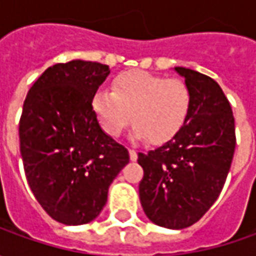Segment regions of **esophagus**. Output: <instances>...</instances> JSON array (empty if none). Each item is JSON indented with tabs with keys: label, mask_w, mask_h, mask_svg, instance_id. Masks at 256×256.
Wrapping results in <instances>:
<instances>
[{
	"label": "esophagus",
	"mask_w": 256,
	"mask_h": 256,
	"mask_svg": "<svg viewBox=\"0 0 256 256\" xmlns=\"http://www.w3.org/2000/svg\"><path fill=\"white\" fill-rule=\"evenodd\" d=\"M130 160L131 161H136L138 160V154H136L135 150H130Z\"/></svg>",
	"instance_id": "34e87169"
}]
</instances>
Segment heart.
Returning <instances> with one entry per match:
<instances>
[{
  "label": "heart",
  "mask_w": 256,
  "mask_h": 256,
  "mask_svg": "<svg viewBox=\"0 0 256 256\" xmlns=\"http://www.w3.org/2000/svg\"><path fill=\"white\" fill-rule=\"evenodd\" d=\"M91 106L108 136L118 138L132 121L136 140L162 145L178 136L188 122L192 94L181 80L126 71L114 78L112 91L96 90Z\"/></svg>",
  "instance_id": "obj_1"
}]
</instances>
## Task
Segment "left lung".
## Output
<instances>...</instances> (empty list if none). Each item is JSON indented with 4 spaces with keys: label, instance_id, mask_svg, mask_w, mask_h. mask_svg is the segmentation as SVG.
<instances>
[{
    "label": "left lung",
    "instance_id": "8db88e82",
    "mask_svg": "<svg viewBox=\"0 0 256 256\" xmlns=\"http://www.w3.org/2000/svg\"><path fill=\"white\" fill-rule=\"evenodd\" d=\"M175 71L191 90V116L172 141L138 154L140 200L154 224L182 230L200 221L220 196L236 138L231 105L218 82L190 68Z\"/></svg>",
    "mask_w": 256,
    "mask_h": 256
}]
</instances>
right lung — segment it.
<instances>
[{
  "label": "right lung",
  "mask_w": 256,
  "mask_h": 256,
  "mask_svg": "<svg viewBox=\"0 0 256 256\" xmlns=\"http://www.w3.org/2000/svg\"><path fill=\"white\" fill-rule=\"evenodd\" d=\"M110 66L74 60L46 68L26 94L20 151L31 191L55 221L82 225L106 204L108 188L130 162L104 132L91 106Z\"/></svg>",
  "instance_id": "add662e5"
}]
</instances>
